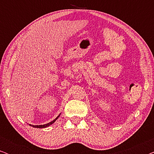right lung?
<instances>
[{"label":"right lung","mask_w":154,"mask_h":154,"mask_svg":"<svg viewBox=\"0 0 154 154\" xmlns=\"http://www.w3.org/2000/svg\"><path fill=\"white\" fill-rule=\"evenodd\" d=\"M60 114L54 120H53V121H51V122H50V123H46V124H45V125H31V124H29V125L30 126H32V127H33V128H46V127H48V126H50V125H52V123H54V122L56 121V120L58 119L59 117H60Z\"/></svg>","instance_id":"1"}]
</instances>
